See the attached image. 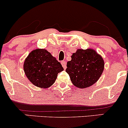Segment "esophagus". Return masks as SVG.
<instances>
[{"instance_id": "obj_1", "label": "esophagus", "mask_w": 128, "mask_h": 128, "mask_svg": "<svg viewBox=\"0 0 128 128\" xmlns=\"http://www.w3.org/2000/svg\"><path fill=\"white\" fill-rule=\"evenodd\" d=\"M61 64H62V66L64 69H66V68H67V63H66L65 61H61Z\"/></svg>"}]
</instances>
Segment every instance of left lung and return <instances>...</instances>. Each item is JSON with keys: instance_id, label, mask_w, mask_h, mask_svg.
<instances>
[{"instance_id": "obj_1", "label": "left lung", "mask_w": 128, "mask_h": 128, "mask_svg": "<svg viewBox=\"0 0 128 128\" xmlns=\"http://www.w3.org/2000/svg\"><path fill=\"white\" fill-rule=\"evenodd\" d=\"M104 68V60L94 50L78 49L67 62L66 72L74 86L86 88L98 81Z\"/></svg>"}]
</instances>
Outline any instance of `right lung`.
I'll list each match as a JSON object with an SVG mask.
<instances>
[{
	"mask_svg": "<svg viewBox=\"0 0 128 128\" xmlns=\"http://www.w3.org/2000/svg\"><path fill=\"white\" fill-rule=\"evenodd\" d=\"M26 77L40 88H49L54 84L58 73L64 70L61 63L46 49L32 50L23 65Z\"/></svg>",
	"mask_w": 128,
	"mask_h": 128,
	"instance_id": "obj_1",
	"label": "right lung"
}]
</instances>
